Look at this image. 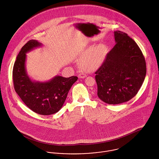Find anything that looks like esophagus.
Wrapping results in <instances>:
<instances>
[{
  "mask_svg": "<svg viewBox=\"0 0 159 159\" xmlns=\"http://www.w3.org/2000/svg\"><path fill=\"white\" fill-rule=\"evenodd\" d=\"M86 77V75L84 74H80L78 75V77L80 79H84V78H85Z\"/></svg>",
  "mask_w": 159,
  "mask_h": 159,
  "instance_id": "34e87169",
  "label": "esophagus"
}]
</instances>
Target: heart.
Here are the masks:
<instances>
[{
	"mask_svg": "<svg viewBox=\"0 0 159 159\" xmlns=\"http://www.w3.org/2000/svg\"><path fill=\"white\" fill-rule=\"evenodd\" d=\"M108 53L109 47L107 44L99 43L88 46L80 54V68L87 73L98 70L105 61Z\"/></svg>",
	"mask_w": 159,
	"mask_h": 159,
	"instance_id": "1",
	"label": "heart"
}]
</instances>
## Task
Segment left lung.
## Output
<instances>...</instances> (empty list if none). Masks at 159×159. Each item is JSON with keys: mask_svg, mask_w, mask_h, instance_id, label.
<instances>
[{"mask_svg": "<svg viewBox=\"0 0 159 159\" xmlns=\"http://www.w3.org/2000/svg\"><path fill=\"white\" fill-rule=\"evenodd\" d=\"M114 36L116 44L95 73L98 97L111 105L134 98L147 73L144 56L134 40L120 31Z\"/></svg>", "mask_w": 159, "mask_h": 159, "instance_id": "8db88e82", "label": "left lung"}]
</instances>
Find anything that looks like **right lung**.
Masks as SVG:
<instances>
[{"label":"right lung","instance_id":"right-lung-1","mask_svg":"<svg viewBox=\"0 0 159 159\" xmlns=\"http://www.w3.org/2000/svg\"><path fill=\"white\" fill-rule=\"evenodd\" d=\"M42 44L30 40L22 48L14 63L12 71L16 92L25 104L37 114L48 116L61 110L72 85L78 77L56 75L46 82L32 80L26 71V53Z\"/></svg>","mask_w":159,"mask_h":159}]
</instances>
